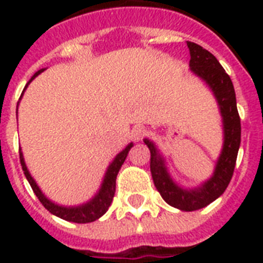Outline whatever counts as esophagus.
<instances>
[{
	"mask_svg": "<svg viewBox=\"0 0 263 263\" xmlns=\"http://www.w3.org/2000/svg\"><path fill=\"white\" fill-rule=\"evenodd\" d=\"M144 132H146L144 127H142V125H136V127L132 128L131 135L135 140H140L144 136Z\"/></svg>",
	"mask_w": 263,
	"mask_h": 263,
	"instance_id": "obj_1",
	"label": "esophagus"
}]
</instances>
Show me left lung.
I'll return each mask as SVG.
<instances>
[{
    "mask_svg": "<svg viewBox=\"0 0 263 263\" xmlns=\"http://www.w3.org/2000/svg\"><path fill=\"white\" fill-rule=\"evenodd\" d=\"M190 49V69L208 84L216 97L224 129V144L217 160L212 177L196 188H183L171 177L154 142L143 139L150 150V171L154 185L168 204L183 212H194L208 206L224 194L232 179L237 152L240 147V117L236 106V94L232 80L214 55L194 42H187Z\"/></svg>",
    "mask_w": 263,
    "mask_h": 263,
    "instance_id": "1",
    "label": "left lung"
}]
</instances>
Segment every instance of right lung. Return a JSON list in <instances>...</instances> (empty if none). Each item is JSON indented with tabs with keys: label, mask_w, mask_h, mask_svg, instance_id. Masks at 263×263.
Instances as JSON below:
<instances>
[{
	"label": "right lung",
	"mask_w": 263,
	"mask_h": 263,
	"mask_svg": "<svg viewBox=\"0 0 263 263\" xmlns=\"http://www.w3.org/2000/svg\"><path fill=\"white\" fill-rule=\"evenodd\" d=\"M45 69H41L35 73L31 80L27 83V86L32 82V79H35L36 76L43 72ZM27 86L24 87V90L27 88ZM23 90V92H24ZM22 92V97H23ZM134 146V143H129L127 147L124 148L123 152L119 153L116 158L111 161V164L107 166V171L105 173V177L102 180V184L99 187L98 192L92 196V199H90L88 202L83 204H79V206H61V204H57L54 202H51L50 199H47L45 194L41 191V188L38 187V184L34 180V177L30 175L28 169H27V165L24 162V157H23L22 148L18 150L20 153V164H22L23 172H24V176L28 180L32 191L35 192V195L38 196V199L41 200V203L45 206V208L54 216L60 217L65 221H71V222H76V224H87V222H92V221L98 220L99 217H102L105 213L107 212V209L110 206L111 200H113V196H115L116 192V177H117V173H119L121 165L124 164V161L127 158L128 152L131 150V147Z\"/></svg>",
	"instance_id": "right-lung-1"
}]
</instances>
